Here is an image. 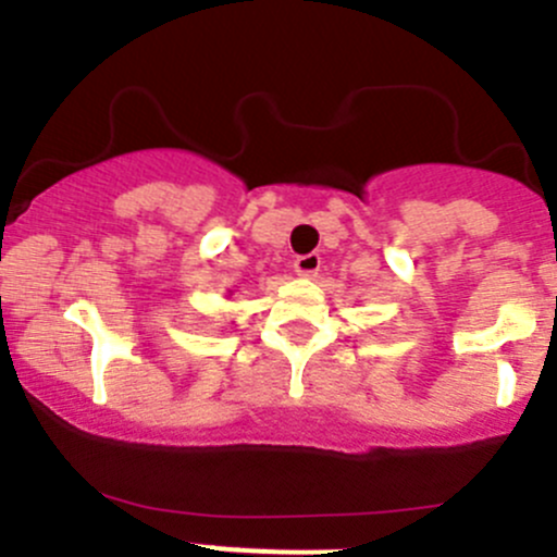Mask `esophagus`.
Returning <instances> with one entry per match:
<instances>
[{"instance_id":"34e87169","label":"esophagus","mask_w":557,"mask_h":557,"mask_svg":"<svg viewBox=\"0 0 557 557\" xmlns=\"http://www.w3.org/2000/svg\"><path fill=\"white\" fill-rule=\"evenodd\" d=\"M319 268H321V257L317 255V251H311V255H300L295 260L297 276H317Z\"/></svg>"}]
</instances>
